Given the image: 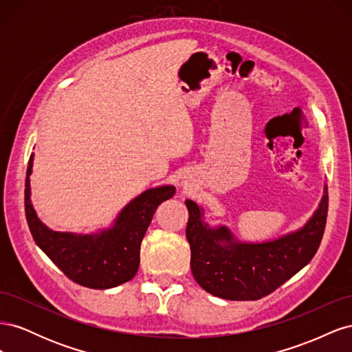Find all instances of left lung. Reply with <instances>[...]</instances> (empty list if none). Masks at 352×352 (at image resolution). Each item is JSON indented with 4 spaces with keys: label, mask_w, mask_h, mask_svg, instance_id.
I'll return each mask as SVG.
<instances>
[{
    "label": "left lung",
    "mask_w": 352,
    "mask_h": 352,
    "mask_svg": "<svg viewBox=\"0 0 352 352\" xmlns=\"http://www.w3.org/2000/svg\"><path fill=\"white\" fill-rule=\"evenodd\" d=\"M185 204L190 270L197 283L225 300L255 301L311 261L324 233L329 198L324 184L320 204L302 228L263 242L239 241L226 225L210 226L197 202L186 199Z\"/></svg>",
    "instance_id": "left-lung-1"
}]
</instances>
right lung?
<instances>
[{
    "label": "right lung",
    "mask_w": 352,
    "mask_h": 352,
    "mask_svg": "<svg viewBox=\"0 0 352 352\" xmlns=\"http://www.w3.org/2000/svg\"><path fill=\"white\" fill-rule=\"evenodd\" d=\"M34 154L29 158L25 184L26 220L38 247L67 278L92 289L119 286L140 267V250L157 207L176 192L173 185L144 190L120 210L110 228L92 233L57 232L42 223L30 199V175Z\"/></svg>",
    "instance_id": "add662e5"
}]
</instances>
